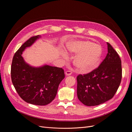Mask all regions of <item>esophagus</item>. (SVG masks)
<instances>
[{"label":"esophagus","instance_id":"obj_1","mask_svg":"<svg viewBox=\"0 0 132 132\" xmlns=\"http://www.w3.org/2000/svg\"><path fill=\"white\" fill-rule=\"evenodd\" d=\"M72 72L71 71H66V72H65V75H66V76H69V75H71L72 74Z\"/></svg>","mask_w":132,"mask_h":132}]
</instances>
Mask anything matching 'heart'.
<instances>
[{
	"label": "heart",
	"instance_id": "1",
	"mask_svg": "<svg viewBox=\"0 0 132 132\" xmlns=\"http://www.w3.org/2000/svg\"><path fill=\"white\" fill-rule=\"evenodd\" d=\"M66 50L69 53L77 54L73 65L80 73L90 72L100 65L103 54L100 44L88 40L72 39L66 44Z\"/></svg>",
	"mask_w": 132,
	"mask_h": 132
}]
</instances>
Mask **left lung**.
<instances>
[{"label": "left lung", "mask_w": 132, "mask_h": 132, "mask_svg": "<svg viewBox=\"0 0 132 132\" xmlns=\"http://www.w3.org/2000/svg\"><path fill=\"white\" fill-rule=\"evenodd\" d=\"M105 58L96 70L77 77V96L87 106H96L111 99L118 89L122 78L121 61L109 43Z\"/></svg>", "instance_id": "left-lung-1"}]
</instances>
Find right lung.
<instances>
[{"label":"right lung","mask_w":132,"mask_h":132,"mask_svg":"<svg viewBox=\"0 0 132 132\" xmlns=\"http://www.w3.org/2000/svg\"><path fill=\"white\" fill-rule=\"evenodd\" d=\"M40 37L37 35L30 38L15 52L12 63L11 78L23 101L34 105H46L54 99L65 74L61 68L46 64L35 67L25 61L23 52Z\"/></svg>","instance_id":"obj_1"}]
</instances>
